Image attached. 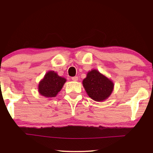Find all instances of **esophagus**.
Wrapping results in <instances>:
<instances>
[{
  "label": "esophagus",
  "instance_id": "34e87169",
  "mask_svg": "<svg viewBox=\"0 0 153 153\" xmlns=\"http://www.w3.org/2000/svg\"><path fill=\"white\" fill-rule=\"evenodd\" d=\"M78 76H73V77H72V81H78Z\"/></svg>",
  "mask_w": 153,
  "mask_h": 153
}]
</instances>
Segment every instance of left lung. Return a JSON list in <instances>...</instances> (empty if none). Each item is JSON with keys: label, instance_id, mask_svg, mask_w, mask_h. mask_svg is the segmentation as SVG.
I'll return each mask as SVG.
<instances>
[{"label": "left lung", "instance_id": "left-lung-1", "mask_svg": "<svg viewBox=\"0 0 153 153\" xmlns=\"http://www.w3.org/2000/svg\"><path fill=\"white\" fill-rule=\"evenodd\" d=\"M82 83L88 95L96 102H103L109 97L114 88L111 79L95 69L87 73Z\"/></svg>", "mask_w": 153, "mask_h": 153}]
</instances>
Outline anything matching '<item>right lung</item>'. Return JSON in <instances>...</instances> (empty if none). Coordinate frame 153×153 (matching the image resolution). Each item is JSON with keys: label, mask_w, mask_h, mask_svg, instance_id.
<instances>
[{"label": "right lung", "mask_w": 153, "mask_h": 153, "mask_svg": "<svg viewBox=\"0 0 153 153\" xmlns=\"http://www.w3.org/2000/svg\"><path fill=\"white\" fill-rule=\"evenodd\" d=\"M66 79L58 76L54 71H49L46 73L43 79L38 84V92L43 97H54L61 91Z\"/></svg>", "instance_id": "add662e5"}]
</instances>
